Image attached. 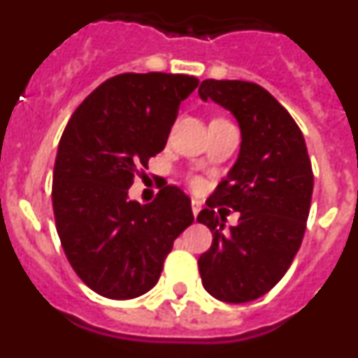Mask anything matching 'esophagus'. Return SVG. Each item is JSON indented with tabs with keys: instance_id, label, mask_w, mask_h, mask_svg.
Here are the masks:
<instances>
[{
	"instance_id": "34e87169",
	"label": "esophagus",
	"mask_w": 358,
	"mask_h": 358,
	"mask_svg": "<svg viewBox=\"0 0 358 358\" xmlns=\"http://www.w3.org/2000/svg\"><path fill=\"white\" fill-rule=\"evenodd\" d=\"M201 210H202V202L197 201V199H192V211H194L195 217H197Z\"/></svg>"
}]
</instances>
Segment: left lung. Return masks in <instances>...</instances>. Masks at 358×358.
Returning a JSON list of instances; mask_svg holds the SVG:
<instances>
[{"label": "left lung", "instance_id": "left-lung-1", "mask_svg": "<svg viewBox=\"0 0 358 358\" xmlns=\"http://www.w3.org/2000/svg\"><path fill=\"white\" fill-rule=\"evenodd\" d=\"M199 96L229 110L242 134L238 159L197 217L213 233L199 273L215 299L248 303L285 276L301 248L314 189L312 164L297 123L262 85L208 78ZM220 203L241 211L236 227L223 229L225 217L214 211Z\"/></svg>", "mask_w": 358, "mask_h": 358}]
</instances>
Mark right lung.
<instances>
[{"instance_id": "right-lung-1", "label": "right lung", "mask_w": 358, "mask_h": 358, "mask_svg": "<svg viewBox=\"0 0 358 358\" xmlns=\"http://www.w3.org/2000/svg\"><path fill=\"white\" fill-rule=\"evenodd\" d=\"M199 78L123 73L85 98L66 125L53 169V213L68 262L109 299L156 285L173 240L194 222L192 201L163 186L150 204L129 199L134 176L159 154Z\"/></svg>"}]
</instances>
